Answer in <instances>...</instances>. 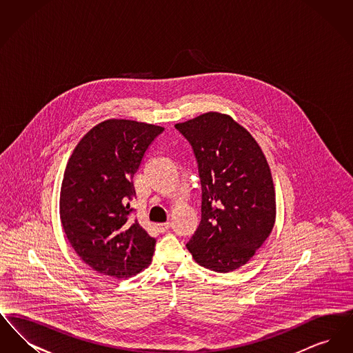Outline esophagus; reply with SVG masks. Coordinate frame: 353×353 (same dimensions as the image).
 <instances>
[{
	"label": "esophagus",
	"instance_id": "1",
	"mask_svg": "<svg viewBox=\"0 0 353 353\" xmlns=\"http://www.w3.org/2000/svg\"><path fill=\"white\" fill-rule=\"evenodd\" d=\"M154 228H156V230H157L159 233H164V232H167L169 228H170V222H165V223H156V225H154Z\"/></svg>",
	"mask_w": 353,
	"mask_h": 353
}]
</instances>
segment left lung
<instances>
[{"label":"left lung","mask_w":353,"mask_h":353,"mask_svg":"<svg viewBox=\"0 0 353 353\" xmlns=\"http://www.w3.org/2000/svg\"><path fill=\"white\" fill-rule=\"evenodd\" d=\"M174 127L193 147L201 181V222L186 248L205 269L238 270L275 223V189L265 153L226 114L205 112Z\"/></svg>","instance_id":"obj_1"}]
</instances>
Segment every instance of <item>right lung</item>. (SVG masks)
Returning a JSON list of instances; mask_svg holds the SVG:
<instances>
[{"label":"right lung","instance_id":"add662e5","mask_svg":"<svg viewBox=\"0 0 353 353\" xmlns=\"http://www.w3.org/2000/svg\"><path fill=\"white\" fill-rule=\"evenodd\" d=\"M163 127L108 119L92 127L68 159L59 216L68 242L101 275L127 279L150 266L156 239L130 221L134 174Z\"/></svg>","mask_w":353,"mask_h":353}]
</instances>
